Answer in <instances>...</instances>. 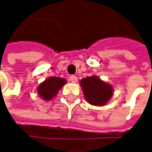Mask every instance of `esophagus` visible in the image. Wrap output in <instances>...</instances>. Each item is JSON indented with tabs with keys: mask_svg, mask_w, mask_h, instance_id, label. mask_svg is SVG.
Segmentation results:
<instances>
[{
	"mask_svg": "<svg viewBox=\"0 0 152 152\" xmlns=\"http://www.w3.org/2000/svg\"><path fill=\"white\" fill-rule=\"evenodd\" d=\"M69 79H70V81H71L72 83H76V82L78 81V78H77L75 75H71Z\"/></svg>",
	"mask_w": 152,
	"mask_h": 152,
	"instance_id": "obj_1",
	"label": "esophagus"
}]
</instances>
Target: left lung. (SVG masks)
Returning <instances> with one entry per match:
<instances>
[{
    "instance_id": "left-lung-1",
    "label": "left lung",
    "mask_w": 152,
    "mask_h": 152,
    "mask_svg": "<svg viewBox=\"0 0 152 152\" xmlns=\"http://www.w3.org/2000/svg\"><path fill=\"white\" fill-rule=\"evenodd\" d=\"M80 85L85 99L89 104L94 105H104L112 96L113 88L96 76L81 79Z\"/></svg>"
}]
</instances>
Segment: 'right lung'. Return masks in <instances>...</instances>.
I'll use <instances>...</instances> for the list:
<instances>
[{
  "label": "right lung",
  "mask_w": 152,
  "mask_h": 152,
  "mask_svg": "<svg viewBox=\"0 0 152 152\" xmlns=\"http://www.w3.org/2000/svg\"><path fill=\"white\" fill-rule=\"evenodd\" d=\"M66 83L64 78L58 77H50L42 83L37 88V93L45 100H49L56 96L58 90Z\"/></svg>",
  "instance_id": "obj_1"
}]
</instances>
